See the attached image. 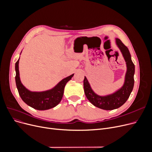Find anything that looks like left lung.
I'll return each instance as SVG.
<instances>
[{
  "label": "left lung",
  "instance_id": "8db88e82",
  "mask_svg": "<svg viewBox=\"0 0 152 152\" xmlns=\"http://www.w3.org/2000/svg\"><path fill=\"white\" fill-rule=\"evenodd\" d=\"M116 44L123 56L127 67L124 83L121 88L113 94L100 96L93 91L86 76L84 79V93L87 99L95 107L105 110H112L122 106L129 97L134 84L135 66L130 52L120 39L116 38Z\"/></svg>",
  "mask_w": 152,
  "mask_h": 152
}]
</instances>
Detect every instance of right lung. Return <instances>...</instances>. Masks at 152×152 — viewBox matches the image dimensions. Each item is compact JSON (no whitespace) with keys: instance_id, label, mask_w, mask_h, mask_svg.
Masks as SVG:
<instances>
[{"instance_id":"obj_1","label":"right lung","mask_w":152,"mask_h":152,"mask_svg":"<svg viewBox=\"0 0 152 152\" xmlns=\"http://www.w3.org/2000/svg\"><path fill=\"white\" fill-rule=\"evenodd\" d=\"M19 60L20 58L15 63V82L19 95L23 101L29 107L38 110H49L57 106L62 99L66 84L74 76V74L63 79L50 90L42 92H32L27 89L21 82L18 66Z\"/></svg>"}]
</instances>
